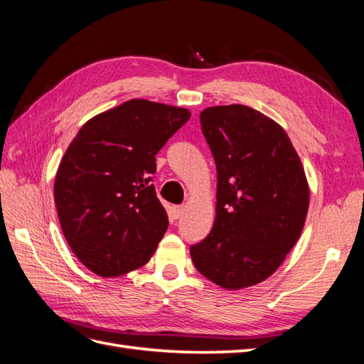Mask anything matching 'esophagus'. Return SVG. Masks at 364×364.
Segmentation results:
<instances>
[{
  "mask_svg": "<svg viewBox=\"0 0 364 364\" xmlns=\"http://www.w3.org/2000/svg\"><path fill=\"white\" fill-rule=\"evenodd\" d=\"M183 212H185V206H174V208H173V217L178 220V218L182 217Z\"/></svg>",
  "mask_w": 364,
  "mask_h": 364,
  "instance_id": "1",
  "label": "esophagus"
}]
</instances>
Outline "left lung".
Segmentation results:
<instances>
[{"label":"left lung","instance_id":"obj_1","mask_svg":"<svg viewBox=\"0 0 364 364\" xmlns=\"http://www.w3.org/2000/svg\"><path fill=\"white\" fill-rule=\"evenodd\" d=\"M200 124L217 166V215L191 259L210 282L242 289L267 280L296 244L309 183L289 136L257 109L209 107Z\"/></svg>","mask_w":364,"mask_h":364}]
</instances>
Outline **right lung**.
Listing matches in <instances>:
<instances>
[{"label": "right lung", "instance_id": "add662e5", "mask_svg": "<svg viewBox=\"0 0 364 364\" xmlns=\"http://www.w3.org/2000/svg\"><path fill=\"white\" fill-rule=\"evenodd\" d=\"M191 112L131 99L95 116L69 144L55 174L58 220L73 255L101 277L143 267L168 217L156 197L155 155Z\"/></svg>", "mask_w": 364, "mask_h": 364}]
</instances>
